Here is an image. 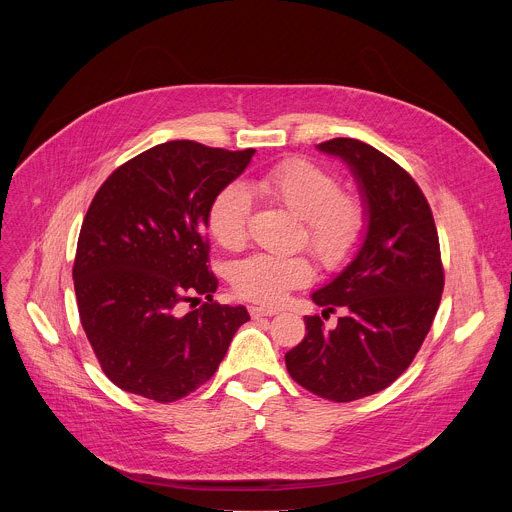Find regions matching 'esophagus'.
<instances>
[{"instance_id": "1", "label": "esophagus", "mask_w": 512, "mask_h": 512, "mask_svg": "<svg viewBox=\"0 0 512 512\" xmlns=\"http://www.w3.org/2000/svg\"><path fill=\"white\" fill-rule=\"evenodd\" d=\"M249 314H251V318H263V316H275L277 310L275 308H265V306H251Z\"/></svg>"}]
</instances>
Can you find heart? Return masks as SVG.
I'll list each match as a JSON object with an SVG mask.
<instances>
[{"label":"heart","mask_w":512,"mask_h":512,"mask_svg":"<svg viewBox=\"0 0 512 512\" xmlns=\"http://www.w3.org/2000/svg\"><path fill=\"white\" fill-rule=\"evenodd\" d=\"M249 188L304 221V239L326 269L346 265L360 249L369 227V210L356 192L340 190L338 176L306 158H285L253 176ZM245 184L218 190L206 210V229L225 249H239L249 235L253 198ZM306 255L253 253L233 263L231 283L245 300L277 304L291 289L312 279Z\"/></svg>","instance_id":"obj_1"}]
</instances>
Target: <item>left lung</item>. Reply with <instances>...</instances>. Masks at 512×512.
<instances>
[{"instance_id": "obj_1", "label": "left lung", "mask_w": 512, "mask_h": 512, "mask_svg": "<svg viewBox=\"0 0 512 512\" xmlns=\"http://www.w3.org/2000/svg\"><path fill=\"white\" fill-rule=\"evenodd\" d=\"M318 148L342 158L360 184L369 231L354 261L314 291L322 316H306L304 340L285 367L310 393L348 403L399 379L419 352L444 291L440 239L427 198L407 170L373 145L336 137ZM345 314L334 331L321 318Z\"/></svg>"}]
</instances>
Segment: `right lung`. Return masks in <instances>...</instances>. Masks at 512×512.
Returning <instances> with one entry per match:
<instances>
[{
	"label": "right lung",
	"instance_id": "right-lung-1",
	"mask_svg": "<svg viewBox=\"0 0 512 512\" xmlns=\"http://www.w3.org/2000/svg\"><path fill=\"white\" fill-rule=\"evenodd\" d=\"M229 152L176 139L121 164L97 190L72 265L83 330L119 389L158 403L204 385L249 320L212 300L206 210L249 166ZM206 297L184 315L181 304Z\"/></svg>",
	"mask_w": 512,
	"mask_h": 512
}]
</instances>
